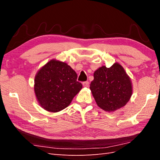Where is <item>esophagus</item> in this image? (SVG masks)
Instances as JSON below:
<instances>
[{
  "mask_svg": "<svg viewBox=\"0 0 160 160\" xmlns=\"http://www.w3.org/2000/svg\"><path fill=\"white\" fill-rule=\"evenodd\" d=\"M82 85L84 87H88L89 85V82H88V81H86V82H84L82 83Z\"/></svg>",
  "mask_w": 160,
  "mask_h": 160,
  "instance_id": "obj_1",
  "label": "esophagus"
}]
</instances>
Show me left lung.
I'll use <instances>...</instances> for the list:
<instances>
[{
	"mask_svg": "<svg viewBox=\"0 0 160 160\" xmlns=\"http://www.w3.org/2000/svg\"><path fill=\"white\" fill-rule=\"evenodd\" d=\"M90 89L96 104L107 112H114L124 107L132 93L130 77L120 64L111 67L102 66L95 71Z\"/></svg>",
	"mask_w": 160,
	"mask_h": 160,
	"instance_id": "obj_1",
	"label": "left lung"
}]
</instances>
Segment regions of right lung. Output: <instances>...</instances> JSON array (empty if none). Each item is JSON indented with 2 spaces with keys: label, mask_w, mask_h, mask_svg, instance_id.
Instances as JSON below:
<instances>
[{
  "label": "right lung",
  "mask_w": 160,
  "mask_h": 160,
  "mask_svg": "<svg viewBox=\"0 0 160 160\" xmlns=\"http://www.w3.org/2000/svg\"><path fill=\"white\" fill-rule=\"evenodd\" d=\"M77 78L76 71L66 62L49 60L35 76L34 93L39 104L52 113L64 109L82 88Z\"/></svg>",
  "instance_id": "obj_1"
}]
</instances>
